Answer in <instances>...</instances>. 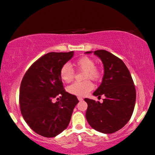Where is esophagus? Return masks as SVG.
<instances>
[{
  "instance_id": "esophagus-1",
  "label": "esophagus",
  "mask_w": 155,
  "mask_h": 155,
  "mask_svg": "<svg viewBox=\"0 0 155 155\" xmlns=\"http://www.w3.org/2000/svg\"><path fill=\"white\" fill-rule=\"evenodd\" d=\"M78 100H79V101H82V100H83V98H82L81 97H79V96H78Z\"/></svg>"
}]
</instances>
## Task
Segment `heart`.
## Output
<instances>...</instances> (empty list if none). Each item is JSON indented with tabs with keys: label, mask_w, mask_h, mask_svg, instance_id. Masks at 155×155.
<instances>
[{
	"label": "heart",
	"mask_w": 155,
	"mask_h": 155,
	"mask_svg": "<svg viewBox=\"0 0 155 155\" xmlns=\"http://www.w3.org/2000/svg\"><path fill=\"white\" fill-rule=\"evenodd\" d=\"M95 61L89 57H82L74 63V66L78 70L83 71V79L96 81L100 77L99 68L95 66ZM60 77L61 80L64 83H70L74 78V71L68 64H65L61 67L60 70ZM93 88V84L90 80H86L81 82H74L67 88L71 94L84 96L88 94Z\"/></svg>",
	"instance_id": "1"
}]
</instances>
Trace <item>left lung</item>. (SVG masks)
<instances>
[{"mask_svg": "<svg viewBox=\"0 0 155 155\" xmlns=\"http://www.w3.org/2000/svg\"><path fill=\"white\" fill-rule=\"evenodd\" d=\"M93 53L101 59L104 70L101 84L93 95H104L105 98L102 103L85 98L88 104L86 117L95 130L112 134L123 128L131 117L136 104V88L129 70L120 58L104 50Z\"/></svg>", "mask_w": 155, "mask_h": 155, "instance_id": "8db88e82", "label": "left lung"}]
</instances>
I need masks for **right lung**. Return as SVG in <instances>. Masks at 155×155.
<instances>
[{
  "mask_svg": "<svg viewBox=\"0 0 155 155\" xmlns=\"http://www.w3.org/2000/svg\"><path fill=\"white\" fill-rule=\"evenodd\" d=\"M74 52H52L41 57L28 69L19 89L21 115L30 128L46 138L55 137L69 125L78 100L65 91L60 77L61 67ZM60 97L54 104L52 100Z\"/></svg>",
  "mask_w": 155,
  "mask_h": 155,
  "instance_id": "obj_1",
  "label": "right lung"
}]
</instances>
